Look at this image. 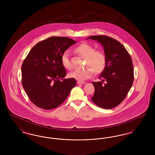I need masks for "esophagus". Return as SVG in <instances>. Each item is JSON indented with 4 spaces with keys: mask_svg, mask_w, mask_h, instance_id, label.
I'll list each match as a JSON object with an SVG mask.
<instances>
[{
    "mask_svg": "<svg viewBox=\"0 0 155 155\" xmlns=\"http://www.w3.org/2000/svg\"><path fill=\"white\" fill-rule=\"evenodd\" d=\"M77 83L78 84H85V82H83V81H78L77 82Z\"/></svg>",
    "mask_w": 155,
    "mask_h": 155,
    "instance_id": "34e87169",
    "label": "esophagus"
}]
</instances>
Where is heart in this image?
Returning <instances> with one entry per match:
<instances>
[{
    "label": "heart",
    "instance_id": "b5f03b06",
    "mask_svg": "<svg viewBox=\"0 0 155 155\" xmlns=\"http://www.w3.org/2000/svg\"><path fill=\"white\" fill-rule=\"evenodd\" d=\"M75 52L80 56L85 58V68L82 70H74L68 74L70 78L78 81H84L93 76L94 71L96 74L101 73L106 66V56L105 53L100 50L95 51V47L91 45L83 43L75 49ZM61 64L65 68L70 70L72 65L68 51L63 53Z\"/></svg>",
    "mask_w": 155,
    "mask_h": 155
}]
</instances>
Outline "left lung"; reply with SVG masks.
I'll return each mask as SVG.
<instances>
[{"instance_id": "left-lung-1", "label": "left lung", "mask_w": 155, "mask_h": 155, "mask_svg": "<svg viewBox=\"0 0 155 155\" xmlns=\"http://www.w3.org/2000/svg\"><path fill=\"white\" fill-rule=\"evenodd\" d=\"M87 39L102 45L107 59L106 67L99 75L102 81L92 82L95 93L91 99L99 107L110 109L124 101L133 85L132 59L125 47L114 38L94 35Z\"/></svg>"}]
</instances>
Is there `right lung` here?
Listing matches in <instances>:
<instances>
[{"mask_svg":"<svg viewBox=\"0 0 155 155\" xmlns=\"http://www.w3.org/2000/svg\"><path fill=\"white\" fill-rule=\"evenodd\" d=\"M76 43L67 37H50L35 45L24 59L21 66L22 87L37 107L45 110L57 107L75 86L74 78L63 79L67 73L61 58Z\"/></svg>","mask_w":155,"mask_h":155,"instance_id":"add662e5","label":"right lung"}]
</instances>
